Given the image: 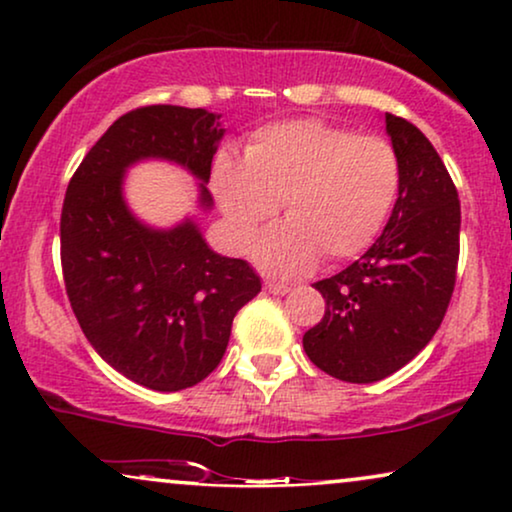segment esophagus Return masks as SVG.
<instances>
[{"mask_svg":"<svg viewBox=\"0 0 512 512\" xmlns=\"http://www.w3.org/2000/svg\"><path fill=\"white\" fill-rule=\"evenodd\" d=\"M265 291L268 293H275V296H284V293L291 291L289 284H279V282H272V279H265Z\"/></svg>","mask_w":512,"mask_h":512,"instance_id":"34e87169","label":"esophagus"}]
</instances>
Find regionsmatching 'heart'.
<instances>
[{"instance_id":"b5f03b06","label":"heart","mask_w":512,"mask_h":512,"mask_svg":"<svg viewBox=\"0 0 512 512\" xmlns=\"http://www.w3.org/2000/svg\"><path fill=\"white\" fill-rule=\"evenodd\" d=\"M212 191L237 249H249L282 202L284 223L256 244V261L296 275L317 261H345L368 249L401 191V160L391 142L319 118L270 123L244 153L221 156Z\"/></svg>"}]
</instances>
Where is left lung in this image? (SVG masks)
Listing matches in <instances>:
<instances>
[{
  "mask_svg": "<svg viewBox=\"0 0 512 512\" xmlns=\"http://www.w3.org/2000/svg\"><path fill=\"white\" fill-rule=\"evenodd\" d=\"M401 160V191L387 228L359 261L314 284L326 314L303 335L314 366L342 382L396 373L436 335L459 263L457 186L424 132L384 116Z\"/></svg>",
  "mask_w": 512,
  "mask_h": 512,
  "instance_id": "obj_1",
  "label": "left lung"
}]
</instances>
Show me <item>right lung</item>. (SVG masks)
<instances>
[{"mask_svg":"<svg viewBox=\"0 0 512 512\" xmlns=\"http://www.w3.org/2000/svg\"><path fill=\"white\" fill-rule=\"evenodd\" d=\"M223 132L207 109H132L67 186L60 261L69 303L95 352L153 391L188 389L219 366L235 314L261 291V277L242 258L209 249L191 219L170 230L137 221L123 174L137 160H172L202 181L200 205L209 209L205 184Z\"/></svg>","mask_w":512,"mask_h":512,"instance_id":"add662e5","label":"right lung"}]
</instances>
